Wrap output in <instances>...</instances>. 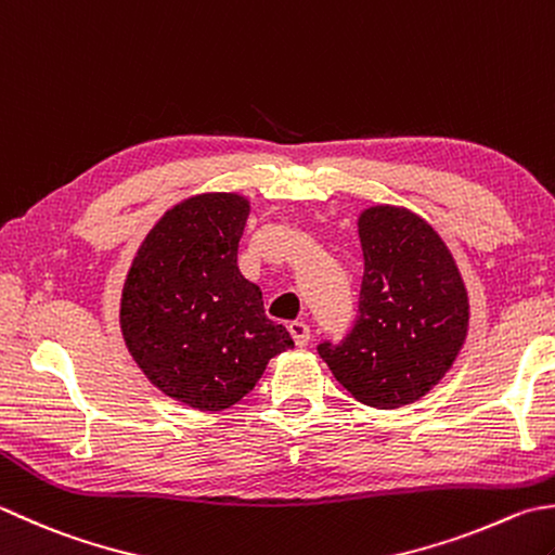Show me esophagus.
Masks as SVG:
<instances>
[{
	"instance_id": "34e87169",
	"label": "esophagus",
	"mask_w": 555,
	"mask_h": 555,
	"mask_svg": "<svg viewBox=\"0 0 555 555\" xmlns=\"http://www.w3.org/2000/svg\"><path fill=\"white\" fill-rule=\"evenodd\" d=\"M288 332L293 336V341H296V346H308L310 344V327L306 322H300V320L291 322Z\"/></svg>"
}]
</instances>
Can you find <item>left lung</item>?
Here are the masks:
<instances>
[{
  "label": "left lung",
  "mask_w": 555,
  "mask_h": 555,
  "mask_svg": "<svg viewBox=\"0 0 555 555\" xmlns=\"http://www.w3.org/2000/svg\"><path fill=\"white\" fill-rule=\"evenodd\" d=\"M365 271L351 334L318 346L349 392L373 409L426 397L469 330V298L454 257L404 206L377 204L358 216Z\"/></svg>",
  "instance_id": "obj_1"
}]
</instances>
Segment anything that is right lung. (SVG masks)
I'll return each mask as SVG.
<instances>
[{
	"instance_id": "add662e5",
	"label": "right lung",
	"mask_w": 555,
	"mask_h": 555,
	"mask_svg": "<svg viewBox=\"0 0 555 555\" xmlns=\"http://www.w3.org/2000/svg\"><path fill=\"white\" fill-rule=\"evenodd\" d=\"M249 202L204 192L151 228L127 271L119 327L129 353L163 395L223 411L293 349L284 324L264 314L262 291L237 269Z\"/></svg>"
}]
</instances>
